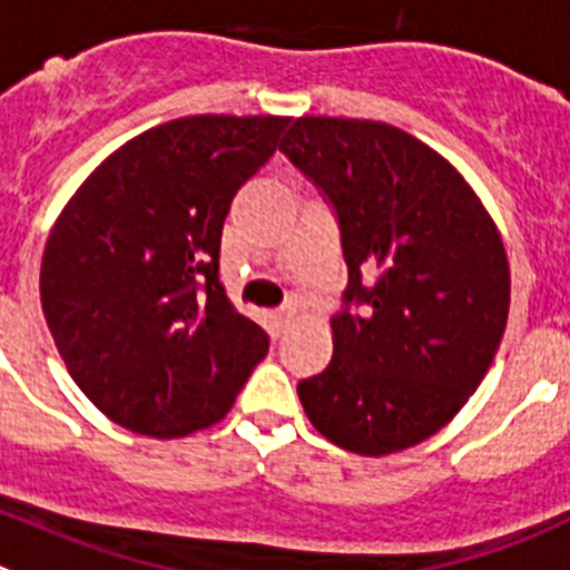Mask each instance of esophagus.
I'll return each instance as SVG.
<instances>
[{"label":"esophagus","instance_id":"1","mask_svg":"<svg viewBox=\"0 0 570 570\" xmlns=\"http://www.w3.org/2000/svg\"><path fill=\"white\" fill-rule=\"evenodd\" d=\"M269 321H273L275 332H284L292 321H295V312L292 309H275L269 312Z\"/></svg>","mask_w":570,"mask_h":570}]
</instances>
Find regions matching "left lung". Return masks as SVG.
Instances as JSON below:
<instances>
[{
	"mask_svg": "<svg viewBox=\"0 0 570 570\" xmlns=\"http://www.w3.org/2000/svg\"><path fill=\"white\" fill-rule=\"evenodd\" d=\"M281 153L335 207L348 266L332 363L297 383L306 417L363 458L423 443L500 348L511 304L500 229L438 150L386 121L301 116Z\"/></svg>",
	"mask_w": 570,
	"mask_h": 570,
	"instance_id": "1",
	"label": "left lung"
}]
</instances>
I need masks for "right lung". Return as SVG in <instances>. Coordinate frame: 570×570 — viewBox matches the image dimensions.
I'll list each match as a JSON object with an SVG mask.
<instances>
[{"mask_svg":"<svg viewBox=\"0 0 570 570\" xmlns=\"http://www.w3.org/2000/svg\"><path fill=\"white\" fill-rule=\"evenodd\" d=\"M286 116H184L130 138L48 235L39 295L76 386L136 434L173 440L233 409L269 352L218 281L235 193L269 161Z\"/></svg>","mask_w":570,"mask_h":570,"instance_id":"1","label":"right lung"}]
</instances>
